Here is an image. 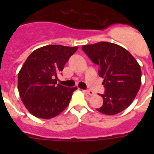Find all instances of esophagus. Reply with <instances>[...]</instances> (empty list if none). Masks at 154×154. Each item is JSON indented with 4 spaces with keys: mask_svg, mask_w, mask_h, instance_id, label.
<instances>
[{
    "mask_svg": "<svg viewBox=\"0 0 154 154\" xmlns=\"http://www.w3.org/2000/svg\"><path fill=\"white\" fill-rule=\"evenodd\" d=\"M84 91L85 92H86L87 94H89V95H94V93L92 91H90V90H84Z\"/></svg>",
    "mask_w": 154,
    "mask_h": 154,
    "instance_id": "esophagus-1",
    "label": "esophagus"
}]
</instances>
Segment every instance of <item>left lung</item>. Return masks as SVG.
<instances>
[{
    "mask_svg": "<svg viewBox=\"0 0 154 154\" xmlns=\"http://www.w3.org/2000/svg\"><path fill=\"white\" fill-rule=\"evenodd\" d=\"M82 50L99 66L98 74L103 79V99L97 110L112 116L127 108L136 97L142 83V71L136 59L125 48L113 43L100 42L83 45Z\"/></svg>",
    "mask_w": 154,
    "mask_h": 154,
    "instance_id": "left-lung-1",
    "label": "left lung"
}]
</instances>
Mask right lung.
<instances>
[{
    "label": "right lung",
    "instance_id": "add662e5",
    "mask_svg": "<svg viewBox=\"0 0 154 154\" xmlns=\"http://www.w3.org/2000/svg\"><path fill=\"white\" fill-rule=\"evenodd\" d=\"M78 47L49 45L27 57L18 76L20 97L27 109L39 119H52L69 105L77 87L57 84V74Z\"/></svg>",
    "mask_w": 154,
    "mask_h": 154
}]
</instances>
